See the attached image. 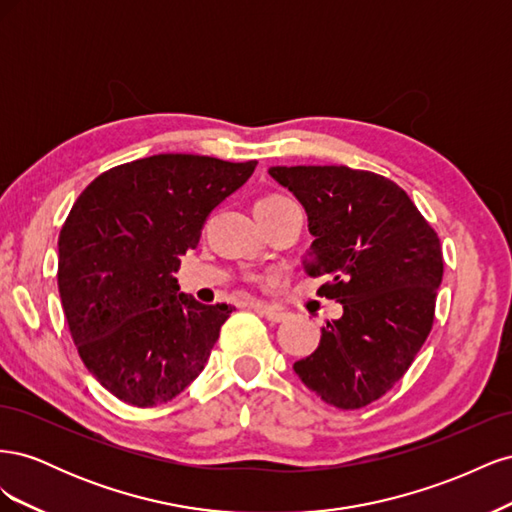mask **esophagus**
<instances>
[{
    "mask_svg": "<svg viewBox=\"0 0 512 512\" xmlns=\"http://www.w3.org/2000/svg\"><path fill=\"white\" fill-rule=\"evenodd\" d=\"M252 307L256 309L258 314H262L265 316L269 322H282V320H286V312L282 307H277V305H267V303H252Z\"/></svg>",
    "mask_w": 512,
    "mask_h": 512,
    "instance_id": "esophagus-1",
    "label": "esophagus"
}]
</instances>
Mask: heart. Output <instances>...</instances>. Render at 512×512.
<instances>
[{"mask_svg": "<svg viewBox=\"0 0 512 512\" xmlns=\"http://www.w3.org/2000/svg\"><path fill=\"white\" fill-rule=\"evenodd\" d=\"M284 196H265L262 200H258V203H275V200H282Z\"/></svg>", "mask_w": 512, "mask_h": 512, "instance_id": "heart-1", "label": "heart"}]
</instances>
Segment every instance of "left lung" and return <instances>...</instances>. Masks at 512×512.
<instances>
[{
	"label": "left lung",
	"mask_w": 512,
	"mask_h": 512,
	"mask_svg": "<svg viewBox=\"0 0 512 512\" xmlns=\"http://www.w3.org/2000/svg\"><path fill=\"white\" fill-rule=\"evenodd\" d=\"M307 213L303 269L331 275L320 294L342 303L294 374L322 401L356 410L406 374L433 324L442 247L397 183L348 166H271Z\"/></svg>",
	"instance_id": "8db88e82"
}]
</instances>
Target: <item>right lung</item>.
<instances>
[{"instance_id":"1","label":"right lung","mask_w":512,"mask_h":512,"mask_svg":"<svg viewBox=\"0 0 512 512\" xmlns=\"http://www.w3.org/2000/svg\"><path fill=\"white\" fill-rule=\"evenodd\" d=\"M256 164L160 153L106 170L76 198L59 232V297L85 367L126 404H166L205 369L235 307L198 303L175 273Z\"/></svg>"}]
</instances>
